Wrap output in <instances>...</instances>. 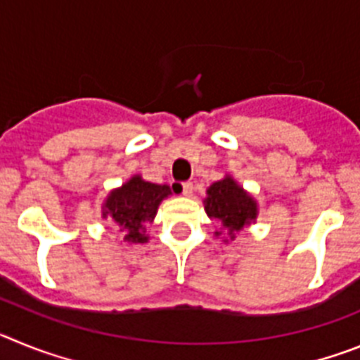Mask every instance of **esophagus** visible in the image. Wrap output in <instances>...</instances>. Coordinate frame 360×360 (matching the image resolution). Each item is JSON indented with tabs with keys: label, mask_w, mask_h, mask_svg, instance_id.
Instances as JSON below:
<instances>
[{
	"label": "esophagus",
	"mask_w": 360,
	"mask_h": 360,
	"mask_svg": "<svg viewBox=\"0 0 360 360\" xmlns=\"http://www.w3.org/2000/svg\"><path fill=\"white\" fill-rule=\"evenodd\" d=\"M173 191L176 195H184V196H189L193 193V184L191 182H174L173 184Z\"/></svg>",
	"instance_id": "1"
}]
</instances>
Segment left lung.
Instances as JSON below:
<instances>
[{
	"instance_id": "obj_1",
	"label": "left lung",
	"mask_w": 360,
	"mask_h": 360,
	"mask_svg": "<svg viewBox=\"0 0 360 360\" xmlns=\"http://www.w3.org/2000/svg\"><path fill=\"white\" fill-rule=\"evenodd\" d=\"M205 211L209 218L221 221L229 232L241 231L243 225L256 219V202L250 198L231 176L214 182L207 189V200H205ZM218 234V232H216ZM234 236H231V240Z\"/></svg>"
}]
</instances>
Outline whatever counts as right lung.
Listing matches in <instances>:
<instances>
[{"label":"right lung","instance_id":"obj_1","mask_svg":"<svg viewBox=\"0 0 360 360\" xmlns=\"http://www.w3.org/2000/svg\"><path fill=\"white\" fill-rule=\"evenodd\" d=\"M171 191L167 186L144 182L141 176H133L120 189L113 191L104 203V216H111L131 243H144L146 221H151L157 209Z\"/></svg>","mask_w":360,"mask_h":360}]
</instances>
